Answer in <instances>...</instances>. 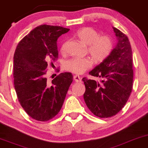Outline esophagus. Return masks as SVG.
Listing matches in <instances>:
<instances>
[{"instance_id":"1","label":"esophagus","mask_w":148,"mask_h":148,"mask_svg":"<svg viewBox=\"0 0 148 148\" xmlns=\"http://www.w3.org/2000/svg\"><path fill=\"white\" fill-rule=\"evenodd\" d=\"M74 80L76 82H82L81 78H80V76H78V75H74Z\"/></svg>"}]
</instances>
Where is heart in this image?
Returning <instances> with one entry per match:
<instances>
[{
    "mask_svg": "<svg viewBox=\"0 0 148 148\" xmlns=\"http://www.w3.org/2000/svg\"><path fill=\"white\" fill-rule=\"evenodd\" d=\"M76 36L81 42L88 46V53L95 62H101L109 56L112 51V42L107 36H99V33L91 27H83L76 32ZM65 51V44L62 51ZM92 66L89 58H73L65 64L66 70L74 74H80Z\"/></svg>",
    "mask_w": 148,
    "mask_h": 148,
    "instance_id": "heart-1",
    "label": "heart"
}]
</instances>
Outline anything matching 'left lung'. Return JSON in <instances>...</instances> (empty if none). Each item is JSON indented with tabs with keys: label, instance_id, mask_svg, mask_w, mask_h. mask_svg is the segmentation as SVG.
Wrapping results in <instances>:
<instances>
[{
	"label": "left lung",
	"instance_id": "left-lung-1",
	"mask_svg": "<svg viewBox=\"0 0 148 148\" xmlns=\"http://www.w3.org/2000/svg\"><path fill=\"white\" fill-rule=\"evenodd\" d=\"M113 27L116 43L109 56L89 74L102 78L101 82L82 78L85 85L84 99L90 111L99 118L113 116L123 109L133 88L131 47L128 37Z\"/></svg>",
	"mask_w": 148,
	"mask_h": 148
}]
</instances>
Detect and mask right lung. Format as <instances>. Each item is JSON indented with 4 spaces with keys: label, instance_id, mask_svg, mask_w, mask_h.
<instances>
[{
    "label": "right lung",
    "instance_id": "obj_1",
    "mask_svg": "<svg viewBox=\"0 0 148 148\" xmlns=\"http://www.w3.org/2000/svg\"><path fill=\"white\" fill-rule=\"evenodd\" d=\"M69 30L57 25H40L26 35L15 49V90L21 107L36 121H47L56 116L73 81L70 72L61 73L51 83L45 75L48 63L58 57V38Z\"/></svg>",
    "mask_w": 148,
    "mask_h": 148
}]
</instances>
